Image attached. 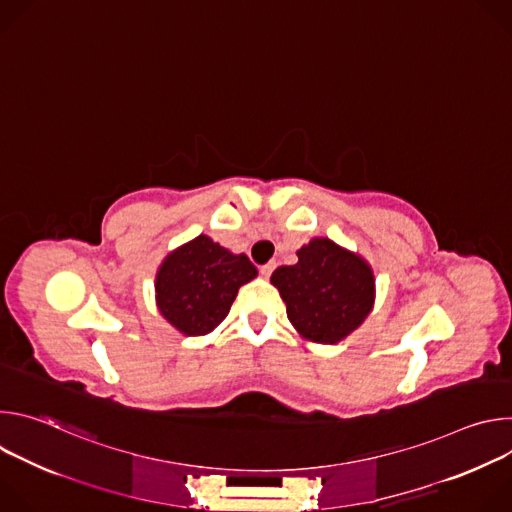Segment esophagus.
<instances>
[{
  "label": "esophagus",
  "mask_w": 512,
  "mask_h": 512,
  "mask_svg": "<svg viewBox=\"0 0 512 512\" xmlns=\"http://www.w3.org/2000/svg\"><path fill=\"white\" fill-rule=\"evenodd\" d=\"M273 269H275V261H269V263H265V265H261V269H259V273L263 275V277H269L271 273H273Z\"/></svg>",
  "instance_id": "obj_1"
}]
</instances>
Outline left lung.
Wrapping results in <instances>:
<instances>
[{
  "mask_svg": "<svg viewBox=\"0 0 512 512\" xmlns=\"http://www.w3.org/2000/svg\"><path fill=\"white\" fill-rule=\"evenodd\" d=\"M271 283L285 302L296 330L324 344H334L356 330L375 300L371 267L330 239H314L298 251L296 265H281Z\"/></svg>",
  "mask_w": 512,
  "mask_h": 512,
  "instance_id": "left-lung-1",
  "label": "left lung"
}]
</instances>
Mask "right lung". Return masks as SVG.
Here are the masks:
<instances>
[{
	"mask_svg": "<svg viewBox=\"0 0 512 512\" xmlns=\"http://www.w3.org/2000/svg\"><path fill=\"white\" fill-rule=\"evenodd\" d=\"M257 275L247 255H233L200 235L166 257L156 291L162 316L188 336L221 324L243 283Z\"/></svg>",
	"mask_w": 512,
	"mask_h": 512,
	"instance_id": "right-lung-1",
	"label": "right lung"
}]
</instances>
